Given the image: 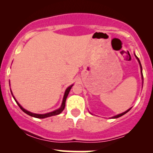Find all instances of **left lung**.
<instances>
[{"instance_id": "obj_1", "label": "left lung", "mask_w": 153, "mask_h": 153, "mask_svg": "<svg viewBox=\"0 0 153 153\" xmlns=\"http://www.w3.org/2000/svg\"><path fill=\"white\" fill-rule=\"evenodd\" d=\"M134 56H135V57H136L137 58V61H138V62H139V64H140V71H141V75H142V79H143V68H142V65H141V63H140V59H139V58L137 57L136 56V54H134ZM131 108H131H129V109H127V111H124V112H123V113H122V114H117V115H116V116H114V117H112L111 118L112 119H117V118H119V117H122V116H123L124 114H125L126 113H127L128 111H129V110H130Z\"/></svg>"}]
</instances>
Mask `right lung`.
<instances>
[{"label":"right lung","mask_w":153,"mask_h":153,"mask_svg":"<svg viewBox=\"0 0 153 153\" xmlns=\"http://www.w3.org/2000/svg\"><path fill=\"white\" fill-rule=\"evenodd\" d=\"M73 85H71L69 87H68L66 88L65 91V94H64V96H63V99H62V104H61L60 107H59V108H57V109L53 111H51V112H49V113H46V114H34V113H32V112H30L29 111L26 110L25 108H24L23 107L21 106L20 104H19V103L18 101H16V99H15L14 96L13 95V93H12L11 90H10V92H11V94L12 96H13V99L16 101V102L17 103V104L19 105V106L20 107V108L22 109L23 111L24 112V113H26V114L31 116V117H35V118H39V119H45V118H47V117H52V116H55V115H57V114H59L61 113V112L63 110H64L65 108V101H66V99L67 97H68V94H69V92L70 91H71V88L73 87Z\"/></svg>","instance_id":"obj_1"}]
</instances>
